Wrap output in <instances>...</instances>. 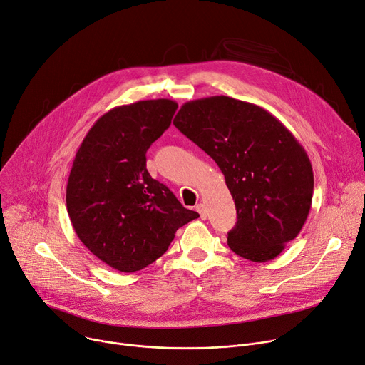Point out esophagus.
Instances as JSON below:
<instances>
[{"label": "esophagus", "instance_id": "esophagus-1", "mask_svg": "<svg viewBox=\"0 0 365 365\" xmlns=\"http://www.w3.org/2000/svg\"><path fill=\"white\" fill-rule=\"evenodd\" d=\"M196 210L200 213V218H202V220H206V218H207V212H206V207H205L203 203H199V205L196 206Z\"/></svg>", "mask_w": 365, "mask_h": 365}]
</instances>
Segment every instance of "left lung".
Listing matches in <instances>:
<instances>
[{"label":"left lung","instance_id":"obj_1","mask_svg":"<svg viewBox=\"0 0 365 365\" xmlns=\"http://www.w3.org/2000/svg\"><path fill=\"white\" fill-rule=\"evenodd\" d=\"M174 125L225 177L237 210L230 249L253 262L277 258L311 209L314 173L305 148L264 107L227 96L184 103Z\"/></svg>","mask_w":365,"mask_h":365}]
</instances>
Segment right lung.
Wrapping results in <instances>:
<instances>
[{
    "mask_svg": "<svg viewBox=\"0 0 365 365\" xmlns=\"http://www.w3.org/2000/svg\"><path fill=\"white\" fill-rule=\"evenodd\" d=\"M177 107L169 98L113 107L76 152L66 188L71 222L85 247L120 272L155 262L177 230L199 218L145 168L148 147L168 130Z\"/></svg>",
    "mask_w": 365,
    "mask_h": 365,
    "instance_id": "obj_1",
    "label": "right lung"
}]
</instances>
